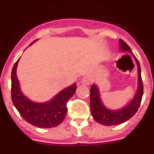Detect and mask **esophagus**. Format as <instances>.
Masks as SVG:
<instances>
[{
	"mask_svg": "<svg viewBox=\"0 0 154 154\" xmlns=\"http://www.w3.org/2000/svg\"><path fill=\"white\" fill-rule=\"evenodd\" d=\"M81 82L82 84H84V85H88L90 84V79H89V78H87V77H84V78L82 79Z\"/></svg>",
	"mask_w": 154,
	"mask_h": 154,
	"instance_id": "1",
	"label": "esophagus"
}]
</instances>
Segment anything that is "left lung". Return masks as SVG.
I'll return each mask as SVG.
<instances>
[{"label": "left lung", "instance_id": "obj_1", "mask_svg": "<svg viewBox=\"0 0 154 154\" xmlns=\"http://www.w3.org/2000/svg\"><path fill=\"white\" fill-rule=\"evenodd\" d=\"M119 49L125 52L132 53L130 48L122 39H119ZM133 54V53H132ZM133 57L138 67V88L135 96L127 106L118 110H110L103 104L99 96V92L95 84L90 89V109L94 119L99 123L105 126H114L121 124L133 117L137 112L143 94V86L141 78V69L140 62L135 55Z\"/></svg>", "mask_w": 154, "mask_h": 154}]
</instances>
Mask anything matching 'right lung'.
Instances as JSON below:
<instances>
[{
	"label": "right lung",
	"instance_id": "1",
	"mask_svg": "<svg viewBox=\"0 0 154 154\" xmlns=\"http://www.w3.org/2000/svg\"><path fill=\"white\" fill-rule=\"evenodd\" d=\"M19 59L14 65L11 72V99L14 106L23 119L33 126L39 128H51L58 126L62 123L67 113L66 104L75 92L76 83L61 91L50 101L42 103H35L28 99L20 89L16 74Z\"/></svg>",
	"mask_w": 154,
	"mask_h": 154
}]
</instances>
